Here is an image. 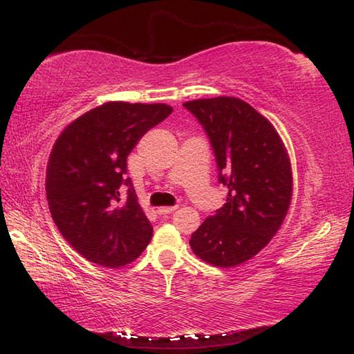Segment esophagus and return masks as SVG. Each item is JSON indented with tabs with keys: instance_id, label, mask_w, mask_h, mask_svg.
<instances>
[{
	"instance_id": "1",
	"label": "esophagus",
	"mask_w": 354,
	"mask_h": 354,
	"mask_svg": "<svg viewBox=\"0 0 354 354\" xmlns=\"http://www.w3.org/2000/svg\"><path fill=\"white\" fill-rule=\"evenodd\" d=\"M173 211H176V206H162V207H158V214L159 215H169Z\"/></svg>"
}]
</instances>
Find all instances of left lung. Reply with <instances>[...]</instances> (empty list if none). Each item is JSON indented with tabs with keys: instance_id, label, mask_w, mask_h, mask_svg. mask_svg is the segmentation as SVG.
Segmentation results:
<instances>
[{
	"instance_id": "obj_1",
	"label": "left lung",
	"mask_w": 354,
	"mask_h": 354,
	"mask_svg": "<svg viewBox=\"0 0 354 354\" xmlns=\"http://www.w3.org/2000/svg\"><path fill=\"white\" fill-rule=\"evenodd\" d=\"M206 131L227 187L226 203L190 237L192 251L214 267H236L272 241L289 211L292 167L273 124L236 97L184 103Z\"/></svg>"
}]
</instances>
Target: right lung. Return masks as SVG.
<instances>
[{"label":"right lung","mask_w":354,"mask_h":354,"mask_svg":"<svg viewBox=\"0 0 354 354\" xmlns=\"http://www.w3.org/2000/svg\"><path fill=\"white\" fill-rule=\"evenodd\" d=\"M167 104L109 101L82 113L57 137L46 167V200L65 241L87 261L117 268L142 254L153 226L137 203L127 158ZM129 185V196L119 195Z\"/></svg>","instance_id":"right-lung-1"}]
</instances>
